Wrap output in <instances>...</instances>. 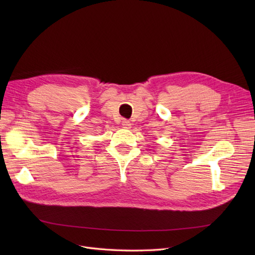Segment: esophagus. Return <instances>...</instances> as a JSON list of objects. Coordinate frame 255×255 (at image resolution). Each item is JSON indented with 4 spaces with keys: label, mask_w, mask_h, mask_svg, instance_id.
<instances>
[{
    "label": "esophagus",
    "mask_w": 255,
    "mask_h": 255,
    "mask_svg": "<svg viewBox=\"0 0 255 255\" xmlns=\"http://www.w3.org/2000/svg\"><path fill=\"white\" fill-rule=\"evenodd\" d=\"M122 127L123 128H130V122L128 121V120H122Z\"/></svg>",
    "instance_id": "1"
}]
</instances>
